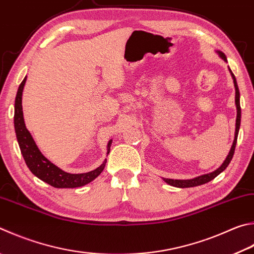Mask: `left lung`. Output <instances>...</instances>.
Instances as JSON below:
<instances>
[{"instance_id":"left-lung-1","label":"left lung","mask_w":254,"mask_h":254,"mask_svg":"<svg viewBox=\"0 0 254 254\" xmlns=\"http://www.w3.org/2000/svg\"><path fill=\"white\" fill-rule=\"evenodd\" d=\"M216 53H218L219 57L223 60L224 62H227V57H225V54L223 52H221V51H215ZM229 71L231 73V76L233 79V83H234V89H236V108H237V120H236V132H234V140L232 143V146L231 149H230L229 154L227 155V158L223 161V163L220 165V167L214 170L213 172H210V173H206V174H202L199 175V177H195L193 179H188V180H174V179H165L162 178V180L164 182H167L168 184L175 188H192V187H197V186H202V184L210 182L211 180H213L215 177H218V175L223 172L227 167L229 165V163L231 162V160L233 158V154H234V150H236V145H237V140H238V134H239V130H240V123H241V107H240V92H239V87H238V83L236 80V76L232 73V71L230 70L229 67Z\"/></svg>"}]
</instances>
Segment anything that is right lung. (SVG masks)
I'll use <instances>...</instances> for the list:
<instances>
[{"label":"right lung","instance_id":"obj_1","mask_svg":"<svg viewBox=\"0 0 254 254\" xmlns=\"http://www.w3.org/2000/svg\"><path fill=\"white\" fill-rule=\"evenodd\" d=\"M25 82L26 76L17 89L14 104V128L18 146H20L21 153L23 158H24L27 168L30 169V171L35 177H38L40 180H42V181L54 188H79L93 181L103 171L105 163H107V159L103 161V163L99 168L92 170L90 172L68 173L63 171L62 169H60L54 163L51 162L48 158H45L42 154V152L40 151L33 136L31 135L30 131L26 128L24 118H23L22 93L23 89H24ZM111 144L112 140H110L107 146V154L110 153Z\"/></svg>","mask_w":254,"mask_h":254}]
</instances>
